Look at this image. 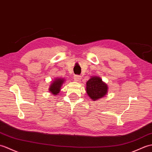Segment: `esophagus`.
<instances>
[{
  "mask_svg": "<svg viewBox=\"0 0 152 152\" xmlns=\"http://www.w3.org/2000/svg\"><path fill=\"white\" fill-rule=\"evenodd\" d=\"M80 79H81V76L77 75L74 76V80H75V81H79Z\"/></svg>",
  "mask_w": 152,
  "mask_h": 152,
  "instance_id": "34e87169",
  "label": "esophagus"
}]
</instances>
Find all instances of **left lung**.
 Here are the masks:
<instances>
[{
  "label": "left lung",
  "instance_id": "left-lung-1",
  "mask_svg": "<svg viewBox=\"0 0 152 152\" xmlns=\"http://www.w3.org/2000/svg\"><path fill=\"white\" fill-rule=\"evenodd\" d=\"M108 86L98 77H93L86 83V92L93 100L103 97L107 92Z\"/></svg>",
  "mask_w": 152,
  "mask_h": 152
}]
</instances>
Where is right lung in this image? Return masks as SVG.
I'll return each instance as SVG.
<instances>
[{
    "instance_id": "obj_1",
    "label": "right lung",
    "mask_w": 152,
    "mask_h": 152,
    "mask_svg": "<svg viewBox=\"0 0 152 152\" xmlns=\"http://www.w3.org/2000/svg\"><path fill=\"white\" fill-rule=\"evenodd\" d=\"M64 80H64V79H56L55 81H53V83H52L51 84V85L50 86V92H51L53 95H56L57 94L60 92V88H61L62 85Z\"/></svg>"
}]
</instances>
